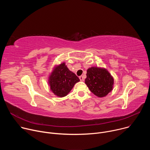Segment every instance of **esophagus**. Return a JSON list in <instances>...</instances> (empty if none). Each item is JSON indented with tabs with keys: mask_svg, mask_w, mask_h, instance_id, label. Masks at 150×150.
Wrapping results in <instances>:
<instances>
[{
	"mask_svg": "<svg viewBox=\"0 0 150 150\" xmlns=\"http://www.w3.org/2000/svg\"><path fill=\"white\" fill-rule=\"evenodd\" d=\"M79 79H80L81 81H84V78H83V76H79Z\"/></svg>",
	"mask_w": 150,
	"mask_h": 150,
	"instance_id": "34e87169",
	"label": "esophagus"
}]
</instances>
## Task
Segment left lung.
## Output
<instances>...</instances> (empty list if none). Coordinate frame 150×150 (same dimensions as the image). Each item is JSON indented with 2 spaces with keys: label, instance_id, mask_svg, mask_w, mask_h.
I'll return each mask as SVG.
<instances>
[{
  "label": "left lung",
  "instance_id": "1",
  "mask_svg": "<svg viewBox=\"0 0 150 150\" xmlns=\"http://www.w3.org/2000/svg\"><path fill=\"white\" fill-rule=\"evenodd\" d=\"M85 83L94 95L103 97L112 90L114 79L105 69L91 67L87 71Z\"/></svg>",
  "mask_w": 150,
  "mask_h": 150
}]
</instances>
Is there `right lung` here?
Returning <instances> with one entry per match:
<instances>
[{"mask_svg": "<svg viewBox=\"0 0 150 150\" xmlns=\"http://www.w3.org/2000/svg\"><path fill=\"white\" fill-rule=\"evenodd\" d=\"M79 78L70 71L65 63L55 67L49 76V83L52 92L58 97L66 96L79 82Z\"/></svg>", "mask_w": 150, "mask_h": 150, "instance_id": "obj_1", "label": "right lung"}]
</instances>
